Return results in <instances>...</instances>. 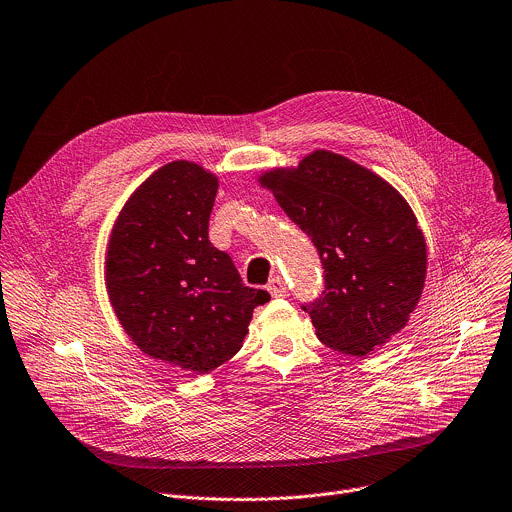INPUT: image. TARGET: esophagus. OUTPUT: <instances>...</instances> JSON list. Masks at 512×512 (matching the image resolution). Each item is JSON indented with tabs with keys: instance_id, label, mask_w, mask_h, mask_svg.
<instances>
[{
	"instance_id": "34e87169",
	"label": "esophagus",
	"mask_w": 512,
	"mask_h": 512,
	"mask_svg": "<svg viewBox=\"0 0 512 512\" xmlns=\"http://www.w3.org/2000/svg\"><path fill=\"white\" fill-rule=\"evenodd\" d=\"M267 291L271 293V297H285V295H287V283L283 281V277L275 275V277L267 283Z\"/></svg>"
}]
</instances>
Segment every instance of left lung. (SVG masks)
I'll return each instance as SVG.
<instances>
[{
    "label": "left lung",
    "mask_w": 512,
    "mask_h": 512,
    "mask_svg": "<svg viewBox=\"0 0 512 512\" xmlns=\"http://www.w3.org/2000/svg\"><path fill=\"white\" fill-rule=\"evenodd\" d=\"M311 237L323 293L301 309L331 349L363 357L399 333L421 299L427 245L409 203L369 169L315 151L261 177Z\"/></svg>",
    "instance_id": "8db88e82"
}]
</instances>
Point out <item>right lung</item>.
<instances>
[{"label": "right lung", "mask_w": 512, "mask_h": 512, "mask_svg": "<svg viewBox=\"0 0 512 512\" xmlns=\"http://www.w3.org/2000/svg\"><path fill=\"white\" fill-rule=\"evenodd\" d=\"M217 179L189 161L157 169L123 207L107 251V291L131 341L195 373L229 361L253 309L271 297L243 285L209 241Z\"/></svg>", "instance_id": "right-lung-1"}]
</instances>
